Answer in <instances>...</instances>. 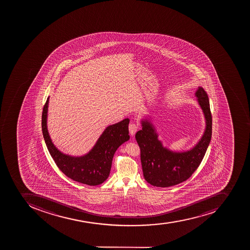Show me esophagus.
<instances>
[{
	"mask_svg": "<svg viewBox=\"0 0 250 250\" xmlns=\"http://www.w3.org/2000/svg\"><path fill=\"white\" fill-rule=\"evenodd\" d=\"M138 125L134 124V123H131V124L129 125V131H130V135L134 136L136 132H137V130H138Z\"/></svg>",
	"mask_w": 250,
	"mask_h": 250,
	"instance_id": "esophagus-1",
	"label": "esophagus"
}]
</instances>
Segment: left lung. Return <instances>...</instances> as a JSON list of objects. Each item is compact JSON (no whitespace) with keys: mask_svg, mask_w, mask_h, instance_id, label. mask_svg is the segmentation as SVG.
Returning a JSON list of instances; mask_svg holds the SVG:
<instances>
[{"mask_svg":"<svg viewBox=\"0 0 250 250\" xmlns=\"http://www.w3.org/2000/svg\"><path fill=\"white\" fill-rule=\"evenodd\" d=\"M206 119V130L199 142L188 151L177 152L164 147L151 121L142 120V129L136 140L141 149L145 179L155 187L167 188L188 179L199 167L212 137V115L208 95L202 87L195 92Z\"/></svg>","mask_w":250,"mask_h":250,"instance_id":"8db88e82","label":"left lung"}]
</instances>
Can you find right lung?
<instances>
[{
	"instance_id": "add662e5",
	"label": "right lung",
	"mask_w": 250,
	"mask_h": 250,
	"mask_svg": "<svg viewBox=\"0 0 250 250\" xmlns=\"http://www.w3.org/2000/svg\"><path fill=\"white\" fill-rule=\"evenodd\" d=\"M48 102L49 97L42 112V132L47 149L58 167L67 177L80 183L91 186L103 183L109 176L116 150L130 139L128 130L130 120L124 119L106 127L88 153L78 157L71 156L63 154L51 142L47 127Z\"/></svg>"
}]
</instances>
